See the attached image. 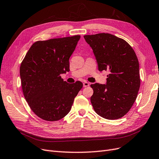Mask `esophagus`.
Masks as SVG:
<instances>
[{
    "mask_svg": "<svg viewBox=\"0 0 159 159\" xmlns=\"http://www.w3.org/2000/svg\"><path fill=\"white\" fill-rule=\"evenodd\" d=\"M90 85V84L89 83H87V82H84L83 83V86L84 87H86V86H89Z\"/></svg>",
    "mask_w": 159,
    "mask_h": 159,
    "instance_id": "esophagus-1",
    "label": "esophagus"
}]
</instances>
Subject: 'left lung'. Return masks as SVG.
Here are the masks:
<instances>
[{"mask_svg":"<svg viewBox=\"0 0 159 159\" xmlns=\"http://www.w3.org/2000/svg\"><path fill=\"white\" fill-rule=\"evenodd\" d=\"M93 50L98 70H108L106 84L90 86V102L96 113L107 120H116L130 110L140 87L139 64L131 46L126 41L107 33L85 35Z\"/></svg>","mask_w":159,"mask_h":159,"instance_id":"obj_1","label":"left lung"}]
</instances>
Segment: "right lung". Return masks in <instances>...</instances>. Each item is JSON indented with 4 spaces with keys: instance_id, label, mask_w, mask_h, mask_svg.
<instances>
[{
    "instance_id": "add662e5",
    "label": "right lung",
    "mask_w": 159,
    "mask_h": 159,
    "mask_svg": "<svg viewBox=\"0 0 159 159\" xmlns=\"http://www.w3.org/2000/svg\"><path fill=\"white\" fill-rule=\"evenodd\" d=\"M80 35L38 41L30 47L20 67L23 94L41 119L58 121L67 115L83 88L80 81L69 84L61 75L69 70V58Z\"/></svg>"
}]
</instances>
